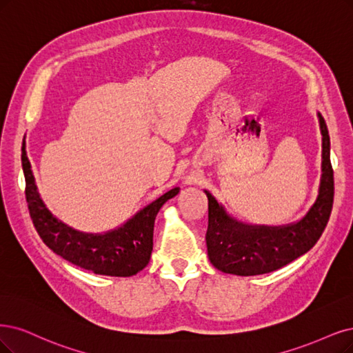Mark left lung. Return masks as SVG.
<instances>
[{"instance_id": "obj_1", "label": "left lung", "mask_w": 353, "mask_h": 353, "mask_svg": "<svg viewBox=\"0 0 353 353\" xmlns=\"http://www.w3.org/2000/svg\"><path fill=\"white\" fill-rule=\"evenodd\" d=\"M321 132V177L319 193L307 214L291 224L257 225L231 216L223 203L208 196L206 247L211 263L239 276L263 275L305 254L317 243L330 218L334 194L327 125L317 112Z\"/></svg>"}]
</instances>
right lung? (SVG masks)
Wrapping results in <instances>:
<instances>
[{
    "instance_id": "right-lung-1",
    "label": "right lung",
    "mask_w": 353,
    "mask_h": 353,
    "mask_svg": "<svg viewBox=\"0 0 353 353\" xmlns=\"http://www.w3.org/2000/svg\"><path fill=\"white\" fill-rule=\"evenodd\" d=\"M21 165L26 179V201L33 225L52 252L96 275L126 278L137 275L148 265L152 252L155 216L168 199L176 196L180 188H173L143 206L121 227L91 234L74 230L48 210L37 192L24 145L21 148Z\"/></svg>"
}]
</instances>
